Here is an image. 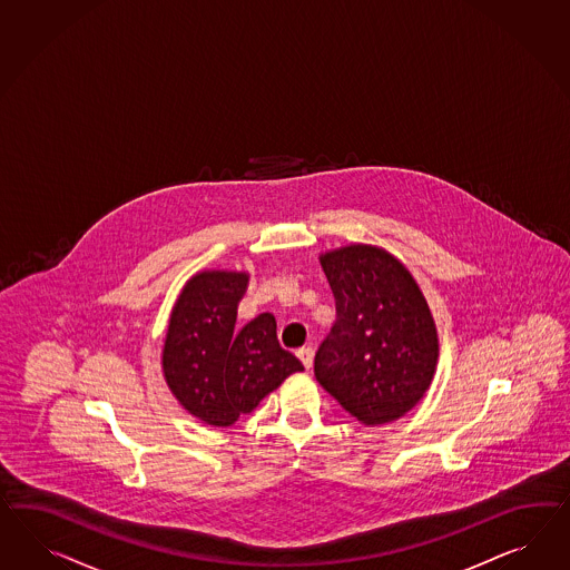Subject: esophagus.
<instances>
[{"instance_id": "obj_1", "label": "esophagus", "mask_w": 570, "mask_h": 570, "mask_svg": "<svg viewBox=\"0 0 570 570\" xmlns=\"http://www.w3.org/2000/svg\"><path fill=\"white\" fill-rule=\"evenodd\" d=\"M297 358L302 360L304 368L309 371V368H312V362H314V350H312V347H302V350L297 352Z\"/></svg>"}]
</instances>
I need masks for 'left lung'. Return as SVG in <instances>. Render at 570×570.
I'll use <instances>...</instances> for the list:
<instances>
[{"mask_svg": "<svg viewBox=\"0 0 570 570\" xmlns=\"http://www.w3.org/2000/svg\"><path fill=\"white\" fill-rule=\"evenodd\" d=\"M337 321L314 358L316 381L360 423L402 419L433 383L440 337L419 283L383 247L318 256Z\"/></svg>", "mask_w": 570, "mask_h": 570, "instance_id": "left-lung-1", "label": "left lung"}]
</instances>
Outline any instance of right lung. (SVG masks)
I'll list each match as a JSON object with an SVG mask.
<instances>
[{
  "label": "right lung",
  "instance_id": "obj_1",
  "mask_svg": "<svg viewBox=\"0 0 570 570\" xmlns=\"http://www.w3.org/2000/svg\"><path fill=\"white\" fill-rule=\"evenodd\" d=\"M245 271H199L173 306L163 347L164 381L180 406L210 426L249 414L302 362L277 340V321L264 312L235 331Z\"/></svg>",
  "mask_w": 570,
  "mask_h": 570
}]
</instances>
